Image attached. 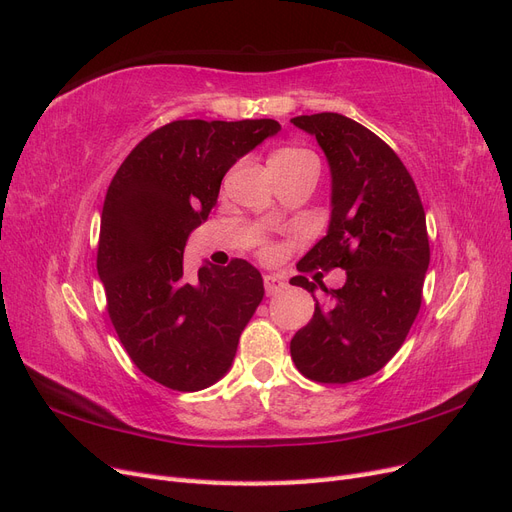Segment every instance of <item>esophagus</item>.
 I'll use <instances>...</instances> for the list:
<instances>
[{
  "label": "esophagus",
  "instance_id": "34e87169",
  "mask_svg": "<svg viewBox=\"0 0 512 512\" xmlns=\"http://www.w3.org/2000/svg\"><path fill=\"white\" fill-rule=\"evenodd\" d=\"M263 287H266L268 295H276V293L283 291L287 285H285V280L280 278L278 274H266V276H263Z\"/></svg>",
  "mask_w": 512,
  "mask_h": 512
}]
</instances>
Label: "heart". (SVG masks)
Segmentation results:
<instances>
[{
    "instance_id": "obj_1",
    "label": "heart",
    "mask_w": 512,
    "mask_h": 512,
    "mask_svg": "<svg viewBox=\"0 0 512 512\" xmlns=\"http://www.w3.org/2000/svg\"><path fill=\"white\" fill-rule=\"evenodd\" d=\"M300 155H308V153L300 151V148H287V151L276 153L272 159H291V157H300Z\"/></svg>"
}]
</instances>
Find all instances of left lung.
Instances as JSON below:
<instances>
[{"label":"left lung","mask_w":512,"mask_h":512,"mask_svg":"<svg viewBox=\"0 0 512 512\" xmlns=\"http://www.w3.org/2000/svg\"><path fill=\"white\" fill-rule=\"evenodd\" d=\"M317 138L332 172L327 236L298 270H346L340 289L291 340V359L306 378L344 385L381 370L415 323L430 266L425 210L415 180L393 148L338 112L291 119ZM291 285L315 293L306 276ZM315 298V295H312Z\"/></svg>","instance_id":"8db88e82"}]
</instances>
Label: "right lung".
Returning a JSON list of instances; mask_svg holds the SVG:
<instances>
[{
  "instance_id": "obj_1",
  "label": "right lung",
  "mask_w": 512,
  "mask_h": 512,
  "mask_svg": "<svg viewBox=\"0 0 512 512\" xmlns=\"http://www.w3.org/2000/svg\"><path fill=\"white\" fill-rule=\"evenodd\" d=\"M274 119L172 121L136 144L108 187L97 274L108 317L136 368L174 391L217 383L263 300L249 261L187 278L189 234L217 204L234 163L278 134Z\"/></svg>"
}]
</instances>
